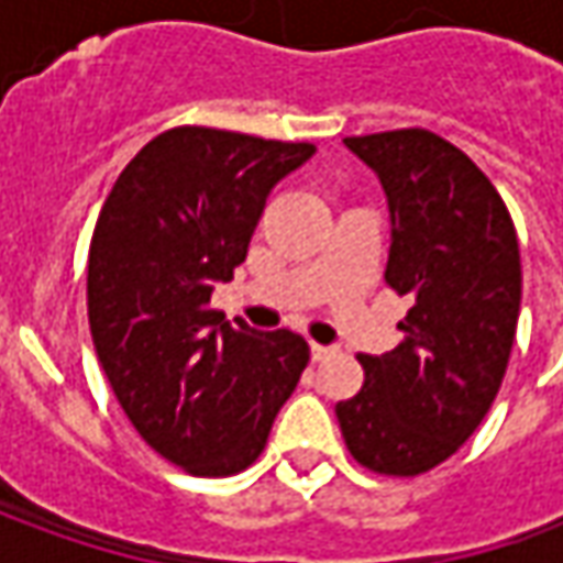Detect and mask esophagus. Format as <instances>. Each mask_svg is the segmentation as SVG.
Returning <instances> with one entry per match:
<instances>
[{"instance_id":"esophagus-1","label":"esophagus","mask_w":563,"mask_h":563,"mask_svg":"<svg viewBox=\"0 0 563 563\" xmlns=\"http://www.w3.org/2000/svg\"><path fill=\"white\" fill-rule=\"evenodd\" d=\"M335 354V347H325V344H310V357H313V363H319V360H325V357H332Z\"/></svg>"}]
</instances>
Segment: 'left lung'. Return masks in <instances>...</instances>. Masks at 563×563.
I'll list each match as a JSON object with an SVG mask.
<instances>
[{"instance_id": "1", "label": "left lung", "mask_w": 563, "mask_h": 563, "mask_svg": "<svg viewBox=\"0 0 563 563\" xmlns=\"http://www.w3.org/2000/svg\"><path fill=\"white\" fill-rule=\"evenodd\" d=\"M344 146L382 181L391 247L385 282L410 294L395 351L363 363V388L338 400L354 461L420 476L486 420L520 316V247L510 212L476 163L432 131L404 128Z\"/></svg>"}]
</instances>
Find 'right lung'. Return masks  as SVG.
<instances>
[{
  "label": "right lung",
  "instance_id": "right-lung-1",
  "mask_svg": "<svg viewBox=\"0 0 563 563\" xmlns=\"http://www.w3.org/2000/svg\"><path fill=\"white\" fill-rule=\"evenodd\" d=\"M313 143L172 128L124 165L87 260V316L106 378L141 439L194 476H231L266 448L310 347L209 307L247 260L266 197Z\"/></svg>",
  "mask_w": 563,
  "mask_h": 563
}]
</instances>
